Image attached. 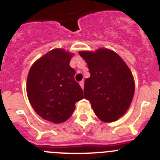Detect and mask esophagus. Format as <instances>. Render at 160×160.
Instances as JSON below:
<instances>
[{
    "label": "esophagus",
    "instance_id": "1",
    "mask_svg": "<svg viewBox=\"0 0 160 160\" xmlns=\"http://www.w3.org/2000/svg\"><path fill=\"white\" fill-rule=\"evenodd\" d=\"M79 84H80V86H81L82 88H84V82L83 81H81L80 82H79Z\"/></svg>",
    "mask_w": 160,
    "mask_h": 160
}]
</instances>
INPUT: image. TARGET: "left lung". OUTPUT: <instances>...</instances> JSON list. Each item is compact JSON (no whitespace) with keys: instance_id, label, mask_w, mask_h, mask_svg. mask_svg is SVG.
<instances>
[{"instance_id":"obj_1","label":"left lung","mask_w":160,"mask_h":160,"mask_svg":"<svg viewBox=\"0 0 160 160\" xmlns=\"http://www.w3.org/2000/svg\"><path fill=\"white\" fill-rule=\"evenodd\" d=\"M87 63L90 77L85 80L84 98L103 122L116 121L132 101L135 82L132 73L116 53L107 49L95 53L80 51Z\"/></svg>"}]
</instances>
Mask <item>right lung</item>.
<instances>
[{
  "mask_svg": "<svg viewBox=\"0 0 160 160\" xmlns=\"http://www.w3.org/2000/svg\"><path fill=\"white\" fill-rule=\"evenodd\" d=\"M72 54L55 49L38 59L29 70L28 98L32 108L44 119L63 122L71 116L83 91L70 66Z\"/></svg>",
  "mask_w": 160,
  "mask_h": 160,
  "instance_id": "obj_1",
  "label": "right lung"
}]
</instances>
